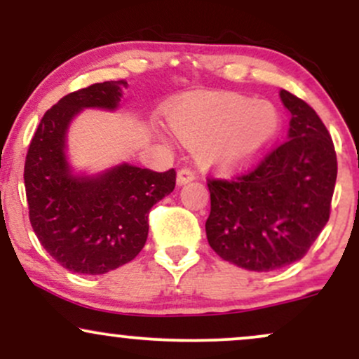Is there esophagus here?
<instances>
[{
	"instance_id": "1",
	"label": "esophagus",
	"mask_w": 359,
	"mask_h": 359,
	"mask_svg": "<svg viewBox=\"0 0 359 359\" xmlns=\"http://www.w3.org/2000/svg\"><path fill=\"white\" fill-rule=\"evenodd\" d=\"M194 179H196V175H194V172L189 170V168H182V170L177 172V184L179 185H185V184L192 182Z\"/></svg>"
}]
</instances>
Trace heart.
I'll return each mask as SVG.
<instances>
[{"label": "heart", "mask_w": 359, "mask_h": 359, "mask_svg": "<svg viewBox=\"0 0 359 359\" xmlns=\"http://www.w3.org/2000/svg\"><path fill=\"white\" fill-rule=\"evenodd\" d=\"M177 137L214 167H238L257 158L277 138L282 118L269 101L234 94H204L177 101L167 111Z\"/></svg>", "instance_id": "obj_1"}]
</instances>
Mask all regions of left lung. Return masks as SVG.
Masks as SVG:
<instances>
[{"instance_id":"left-lung-1","label":"left lung","mask_w":359,"mask_h":359,"mask_svg":"<svg viewBox=\"0 0 359 359\" xmlns=\"http://www.w3.org/2000/svg\"><path fill=\"white\" fill-rule=\"evenodd\" d=\"M287 142L257 167L234 179H211L209 246L226 262L251 271H271L299 262L323 231L337 177L327 128L307 102L288 90Z\"/></svg>"}]
</instances>
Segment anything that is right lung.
<instances>
[{
	"label": "right lung",
	"mask_w": 359,
	"mask_h": 359,
	"mask_svg": "<svg viewBox=\"0 0 359 359\" xmlns=\"http://www.w3.org/2000/svg\"><path fill=\"white\" fill-rule=\"evenodd\" d=\"M125 81L67 94L43 114L25 162L32 228L47 253L74 273L102 275L145 246L148 212L175 187V170L154 172L121 162L77 172L69 158V128L84 109L116 111Z\"/></svg>",
	"instance_id": "obj_1"
}]
</instances>
